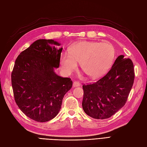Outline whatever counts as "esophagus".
Wrapping results in <instances>:
<instances>
[{
    "label": "esophagus",
    "mask_w": 147,
    "mask_h": 147,
    "mask_svg": "<svg viewBox=\"0 0 147 147\" xmlns=\"http://www.w3.org/2000/svg\"><path fill=\"white\" fill-rule=\"evenodd\" d=\"M80 86V83L78 82H74L73 83V87H78Z\"/></svg>",
    "instance_id": "esophagus-1"
}]
</instances>
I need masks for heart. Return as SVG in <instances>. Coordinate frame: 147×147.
I'll use <instances>...</instances> for the list:
<instances>
[{
    "label": "heart",
    "mask_w": 147,
    "mask_h": 147,
    "mask_svg": "<svg viewBox=\"0 0 147 147\" xmlns=\"http://www.w3.org/2000/svg\"><path fill=\"white\" fill-rule=\"evenodd\" d=\"M115 59L113 47L109 43L82 41L64 52L61 56L62 70L69 75L80 63L82 70L91 78L104 75L112 66Z\"/></svg>",
    "instance_id": "1"
}]
</instances>
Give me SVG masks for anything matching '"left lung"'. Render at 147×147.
<instances>
[{
  "label": "left lung",
  "instance_id": "1",
  "mask_svg": "<svg viewBox=\"0 0 147 147\" xmlns=\"http://www.w3.org/2000/svg\"><path fill=\"white\" fill-rule=\"evenodd\" d=\"M119 56L104 77L94 83L84 84L82 107L88 116L107 119L125 105L134 80L132 61Z\"/></svg>",
  "mask_w": 147,
  "mask_h": 147
}]
</instances>
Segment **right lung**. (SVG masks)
<instances>
[{
  "instance_id": "right-lung-1",
  "label": "right lung",
  "mask_w": 147,
  "mask_h": 147,
  "mask_svg": "<svg viewBox=\"0 0 147 147\" xmlns=\"http://www.w3.org/2000/svg\"><path fill=\"white\" fill-rule=\"evenodd\" d=\"M53 40L39 39L18 56L11 73L16 104L26 116L37 122L54 118L64 95L72 86L69 78L57 75L63 48Z\"/></svg>"
}]
</instances>
